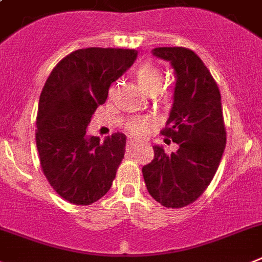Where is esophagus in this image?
I'll return each instance as SVG.
<instances>
[{
	"label": "esophagus",
	"instance_id": "34e87169",
	"mask_svg": "<svg viewBox=\"0 0 262 262\" xmlns=\"http://www.w3.org/2000/svg\"><path fill=\"white\" fill-rule=\"evenodd\" d=\"M136 145H138V143H136V141H134V140L127 141V148H128V149H134Z\"/></svg>",
	"mask_w": 262,
	"mask_h": 262
}]
</instances>
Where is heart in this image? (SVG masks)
Wrapping results in <instances>:
<instances>
[{
	"mask_svg": "<svg viewBox=\"0 0 262 262\" xmlns=\"http://www.w3.org/2000/svg\"><path fill=\"white\" fill-rule=\"evenodd\" d=\"M135 76L138 79V83L141 88H143L145 92H152V91H158L161 87V83H162V73L160 71L157 66H155L153 63L149 62H145V63L140 64V66L136 69ZM152 122L149 118H143V117H139V118H134L128 122V128L129 134L134 136H141L145 135V133L148 131V128L150 127Z\"/></svg>",
	"mask_w": 262,
	"mask_h": 262,
	"instance_id": "b5f03b06",
	"label": "heart"
}]
</instances>
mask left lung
Instances as JSON below:
<instances>
[{
  "label": "left lung",
  "mask_w": 262,
  "mask_h": 262,
  "mask_svg": "<svg viewBox=\"0 0 262 262\" xmlns=\"http://www.w3.org/2000/svg\"><path fill=\"white\" fill-rule=\"evenodd\" d=\"M155 57L170 62L175 87L169 118L161 134L179 145L166 155L153 145L155 158L143 166L149 195L166 208L198 200L209 186L226 147L221 93L195 52L186 48H156Z\"/></svg>",
  "instance_id": "left-lung-1"
}]
</instances>
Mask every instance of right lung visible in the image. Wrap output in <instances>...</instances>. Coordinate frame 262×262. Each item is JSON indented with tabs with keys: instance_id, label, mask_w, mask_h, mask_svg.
<instances>
[{
	"instance_id": "right-lung-1",
	"label": "right lung",
	"mask_w": 262,
	"mask_h": 262,
	"mask_svg": "<svg viewBox=\"0 0 262 262\" xmlns=\"http://www.w3.org/2000/svg\"><path fill=\"white\" fill-rule=\"evenodd\" d=\"M138 57L135 49L85 48L64 57L45 81L38 100L36 145L53 189L75 205H91L112 187L126 152V135L100 143L87 134L92 115L113 81Z\"/></svg>"
}]
</instances>
